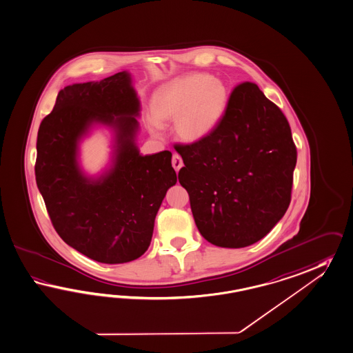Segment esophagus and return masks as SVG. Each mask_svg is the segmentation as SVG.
<instances>
[{
  "mask_svg": "<svg viewBox=\"0 0 353 353\" xmlns=\"http://www.w3.org/2000/svg\"><path fill=\"white\" fill-rule=\"evenodd\" d=\"M172 168L175 169V172H179V169L183 166V160H181V154H172Z\"/></svg>",
  "mask_w": 353,
  "mask_h": 353,
  "instance_id": "obj_1",
  "label": "esophagus"
}]
</instances>
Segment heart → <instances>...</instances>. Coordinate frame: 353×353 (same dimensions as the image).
I'll return each instance as SVG.
<instances>
[{
  "mask_svg": "<svg viewBox=\"0 0 353 353\" xmlns=\"http://www.w3.org/2000/svg\"><path fill=\"white\" fill-rule=\"evenodd\" d=\"M226 103L228 93L221 81L208 74H190L157 91L148 127L154 134H160L161 121H175L176 133L184 141H201L219 124Z\"/></svg>",
  "mask_w": 353,
  "mask_h": 353,
  "instance_id": "obj_1",
  "label": "heart"
}]
</instances>
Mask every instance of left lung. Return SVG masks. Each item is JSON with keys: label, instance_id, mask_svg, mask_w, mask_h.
I'll return each instance as SVG.
<instances>
[{"label": "left lung", "instance_id": "obj_1", "mask_svg": "<svg viewBox=\"0 0 353 353\" xmlns=\"http://www.w3.org/2000/svg\"><path fill=\"white\" fill-rule=\"evenodd\" d=\"M174 148L184 163L179 183L210 243L224 248L256 243L290 206L297 148L288 120L257 84L236 85L215 129Z\"/></svg>", "mask_w": 353, "mask_h": 353}]
</instances>
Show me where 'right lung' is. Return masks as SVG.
I'll return each mask as SVG.
<instances>
[{
	"mask_svg": "<svg viewBox=\"0 0 353 353\" xmlns=\"http://www.w3.org/2000/svg\"><path fill=\"white\" fill-rule=\"evenodd\" d=\"M138 111L130 77L121 72L65 87L38 129L37 187L54 230L102 263L133 261L147 251L156 214L176 183L170 151L138 152ZM93 121L112 125L119 139L114 169L97 182L84 179L76 163L77 141Z\"/></svg>",
	"mask_w": 353,
	"mask_h": 353,
	"instance_id": "1",
	"label": "right lung"
}]
</instances>
